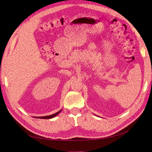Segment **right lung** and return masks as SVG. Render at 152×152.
I'll use <instances>...</instances> for the list:
<instances>
[{"label":"right lung","mask_w":152,"mask_h":152,"mask_svg":"<svg viewBox=\"0 0 152 152\" xmlns=\"http://www.w3.org/2000/svg\"><path fill=\"white\" fill-rule=\"evenodd\" d=\"M61 110H59V112H56V113H55L54 114L50 115H48V116H44V117H37V118H44V119H49V118H53V117H54L55 116H56L57 115H58L59 113H60V112H61Z\"/></svg>","instance_id":"right-lung-1"}]
</instances>
